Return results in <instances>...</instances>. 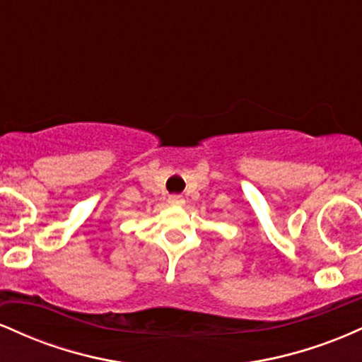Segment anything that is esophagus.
<instances>
[{
  "label": "esophagus",
  "instance_id": "34e87169",
  "mask_svg": "<svg viewBox=\"0 0 362 362\" xmlns=\"http://www.w3.org/2000/svg\"><path fill=\"white\" fill-rule=\"evenodd\" d=\"M168 202L170 204H184V197L178 194H172L168 195Z\"/></svg>",
  "mask_w": 362,
  "mask_h": 362
}]
</instances>
